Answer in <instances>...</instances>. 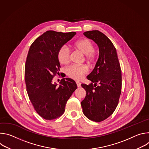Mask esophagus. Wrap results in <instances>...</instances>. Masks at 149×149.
I'll return each mask as SVG.
<instances>
[{"mask_svg": "<svg viewBox=\"0 0 149 149\" xmlns=\"http://www.w3.org/2000/svg\"><path fill=\"white\" fill-rule=\"evenodd\" d=\"M76 84H77V86L78 87H79L81 86V83L79 81H76Z\"/></svg>", "mask_w": 149, "mask_h": 149, "instance_id": "1", "label": "esophagus"}]
</instances>
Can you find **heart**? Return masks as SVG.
Wrapping results in <instances>:
<instances>
[{"instance_id": "b5f03b06", "label": "heart", "mask_w": 149, "mask_h": 149, "mask_svg": "<svg viewBox=\"0 0 149 149\" xmlns=\"http://www.w3.org/2000/svg\"><path fill=\"white\" fill-rule=\"evenodd\" d=\"M74 47L84 55H86V60L88 62H92L95 57L94 47L92 42L88 39H81L74 44ZM58 58L62 65H67L70 61V51L69 49L63 46L58 52ZM88 71L86 67L72 65L67 70L68 76L75 80L81 79Z\"/></svg>"}]
</instances>
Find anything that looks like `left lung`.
<instances>
[{"label":"left lung","instance_id":"left-lung-1","mask_svg":"<svg viewBox=\"0 0 149 149\" xmlns=\"http://www.w3.org/2000/svg\"><path fill=\"white\" fill-rule=\"evenodd\" d=\"M99 49V56L93 71L87 77L92 82L81 84L86 96L81 104L88 119L100 122L115 111L121 92V71L116 49L109 38L99 31L84 33Z\"/></svg>","mask_w":149,"mask_h":149}]
</instances>
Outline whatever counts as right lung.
Masks as SVG:
<instances>
[{
	"label": "right lung",
	"mask_w": 149,
	"mask_h": 149,
	"mask_svg": "<svg viewBox=\"0 0 149 149\" xmlns=\"http://www.w3.org/2000/svg\"><path fill=\"white\" fill-rule=\"evenodd\" d=\"M75 34L48 31L30 47L25 69L26 91L35 110L45 120L55 119L64 113L68 100L77 88L71 78H63L58 86L53 82L61 67L58 52Z\"/></svg>",
	"instance_id": "add662e5"
}]
</instances>
